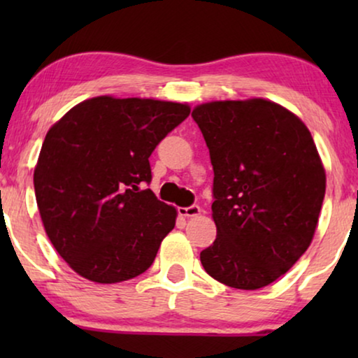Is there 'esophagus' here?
<instances>
[{
  "instance_id": "obj_1",
  "label": "esophagus",
  "mask_w": 358,
  "mask_h": 358,
  "mask_svg": "<svg viewBox=\"0 0 358 358\" xmlns=\"http://www.w3.org/2000/svg\"><path fill=\"white\" fill-rule=\"evenodd\" d=\"M179 215H182V217H197L202 212V208L199 207V205H190V207H180L178 208Z\"/></svg>"
}]
</instances>
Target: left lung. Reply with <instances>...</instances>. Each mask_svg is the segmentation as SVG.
<instances>
[{
  "label": "left lung",
  "mask_w": 358,
  "mask_h": 358,
  "mask_svg": "<svg viewBox=\"0 0 358 358\" xmlns=\"http://www.w3.org/2000/svg\"><path fill=\"white\" fill-rule=\"evenodd\" d=\"M213 166L217 239L205 272L257 290L290 271L315 236L326 173L306 125L266 99L213 101L192 110Z\"/></svg>",
  "instance_id": "left-lung-1"
}]
</instances>
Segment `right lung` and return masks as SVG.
<instances>
[{"label":"right lung","instance_id":"add662e5","mask_svg":"<svg viewBox=\"0 0 358 358\" xmlns=\"http://www.w3.org/2000/svg\"><path fill=\"white\" fill-rule=\"evenodd\" d=\"M189 114L179 102L99 96L47 131L34 171L37 207L53 248L81 277L117 283L153 264L178 212L141 185L151 182V153Z\"/></svg>","mask_w":358,"mask_h":358}]
</instances>
